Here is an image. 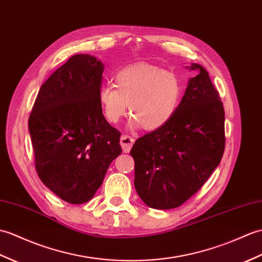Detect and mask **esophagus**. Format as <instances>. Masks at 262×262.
Here are the masks:
<instances>
[{
  "instance_id": "obj_1",
  "label": "esophagus",
  "mask_w": 262,
  "mask_h": 262,
  "mask_svg": "<svg viewBox=\"0 0 262 262\" xmlns=\"http://www.w3.org/2000/svg\"><path fill=\"white\" fill-rule=\"evenodd\" d=\"M134 143H135V139H134L132 136L123 135L120 138V145L121 147H123V150L125 153H128V151L132 149Z\"/></svg>"
}]
</instances>
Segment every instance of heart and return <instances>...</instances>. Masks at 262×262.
<instances>
[{"mask_svg": "<svg viewBox=\"0 0 262 262\" xmlns=\"http://www.w3.org/2000/svg\"><path fill=\"white\" fill-rule=\"evenodd\" d=\"M115 89L103 84L99 102L106 119L116 124L126 116L129 105L133 123L146 130L161 128L172 118L182 97L180 78L149 64L128 67L117 72Z\"/></svg>", "mask_w": 262, "mask_h": 262, "instance_id": "1", "label": "heart"}]
</instances>
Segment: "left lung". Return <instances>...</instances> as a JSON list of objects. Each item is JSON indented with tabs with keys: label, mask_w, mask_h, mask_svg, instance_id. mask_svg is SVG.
<instances>
[{
	"label": "left lung",
	"mask_w": 262,
	"mask_h": 262,
	"mask_svg": "<svg viewBox=\"0 0 262 262\" xmlns=\"http://www.w3.org/2000/svg\"><path fill=\"white\" fill-rule=\"evenodd\" d=\"M198 76L188 81L172 118L138 138L135 188L146 205L159 210L181 206L203 186L220 164L226 147L224 108L209 72L193 63Z\"/></svg>",
	"instance_id": "1"
}]
</instances>
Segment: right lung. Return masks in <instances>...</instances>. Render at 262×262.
<instances>
[{
  "instance_id": "add662e5",
  "label": "right lung",
  "mask_w": 262,
  "mask_h": 262,
  "mask_svg": "<svg viewBox=\"0 0 262 262\" xmlns=\"http://www.w3.org/2000/svg\"><path fill=\"white\" fill-rule=\"evenodd\" d=\"M102 72L94 57H71L42 84L29 117L36 173L71 204L93 199L121 154L120 132L106 120L99 102Z\"/></svg>"
}]
</instances>
